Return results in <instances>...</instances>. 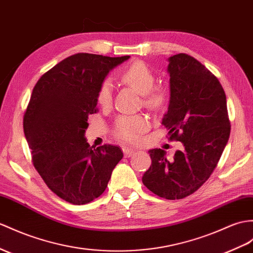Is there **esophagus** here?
Segmentation results:
<instances>
[{
  "label": "esophagus",
  "instance_id": "1",
  "mask_svg": "<svg viewBox=\"0 0 253 253\" xmlns=\"http://www.w3.org/2000/svg\"><path fill=\"white\" fill-rule=\"evenodd\" d=\"M122 151H123V153H125L126 158H130L133 155V153L135 152L133 149H130V148H126V147H123L122 148Z\"/></svg>",
  "mask_w": 253,
  "mask_h": 253
}]
</instances>
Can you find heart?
Wrapping results in <instances>:
<instances>
[{
	"label": "heart",
	"instance_id": "obj_1",
	"mask_svg": "<svg viewBox=\"0 0 253 253\" xmlns=\"http://www.w3.org/2000/svg\"><path fill=\"white\" fill-rule=\"evenodd\" d=\"M120 80L143 95V104L152 112L161 110L166 101L168 93L161 87H153L156 78L150 67L141 61L128 65L121 73ZM113 84L109 80L103 82L97 91V103L102 107H109L113 102ZM149 128V121L144 116H120L115 122V134L121 140L135 144L141 134Z\"/></svg>",
	"mask_w": 253,
	"mask_h": 253
}]
</instances>
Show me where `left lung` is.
<instances>
[{"label": "left lung", "mask_w": 253, "mask_h": 253, "mask_svg": "<svg viewBox=\"0 0 253 253\" xmlns=\"http://www.w3.org/2000/svg\"><path fill=\"white\" fill-rule=\"evenodd\" d=\"M170 98L162 120L170 140L183 147L173 159L149 150L151 165L143 183L166 200H180L200 189L217 166L230 137L226 96L218 78L186 53L169 58Z\"/></svg>", "instance_id": "left-lung-1"}]
</instances>
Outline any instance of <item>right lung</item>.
<instances>
[{
	"mask_svg": "<svg viewBox=\"0 0 253 253\" xmlns=\"http://www.w3.org/2000/svg\"><path fill=\"white\" fill-rule=\"evenodd\" d=\"M128 58L73 54L45 73L31 95L23 131L33 165L53 193L74 205L98 198L123 157L117 146L91 147L84 132L101 84Z\"/></svg>",
	"mask_w": 253,
	"mask_h": 253,
	"instance_id": "1",
	"label": "right lung"
}]
</instances>
